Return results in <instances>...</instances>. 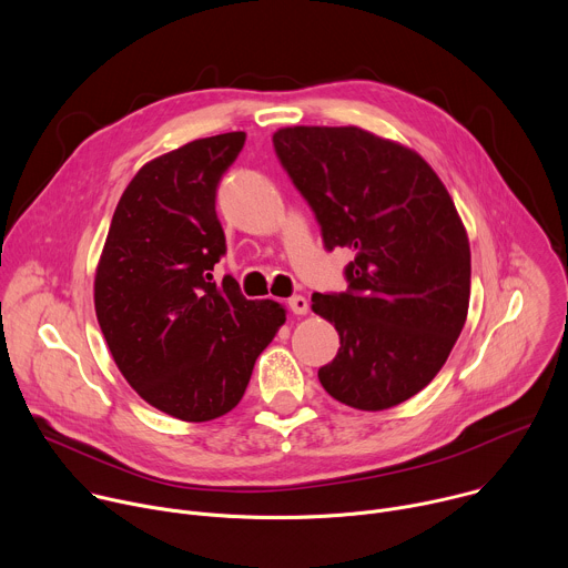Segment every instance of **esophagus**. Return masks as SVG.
Here are the masks:
<instances>
[{
  "label": "esophagus",
  "instance_id": "1",
  "mask_svg": "<svg viewBox=\"0 0 568 568\" xmlns=\"http://www.w3.org/2000/svg\"><path fill=\"white\" fill-rule=\"evenodd\" d=\"M287 305H290V310H292L296 316H303V314H307V310H310V303H307L305 296H292Z\"/></svg>",
  "mask_w": 568,
  "mask_h": 568
}]
</instances>
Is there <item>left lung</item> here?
<instances>
[{
	"instance_id": "8db88e82",
	"label": "left lung",
	"mask_w": 568,
	"mask_h": 568,
	"mask_svg": "<svg viewBox=\"0 0 568 568\" xmlns=\"http://www.w3.org/2000/svg\"><path fill=\"white\" fill-rule=\"evenodd\" d=\"M274 148L326 250H355L348 292L312 294L342 344L318 382L353 409H390L438 375L465 326V224L434 169L397 141L357 125H292L274 132Z\"/></svg>"
}]
</instances>
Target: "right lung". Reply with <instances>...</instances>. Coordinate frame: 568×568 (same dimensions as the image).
Instances as JSON below:
<instances>
[{
	"label": "right lung",
	"instance_id": "add662e5",
	"mask_svg": "<svg viewBox=\"0 0 568 568\" xmlns=\"http://www.w3.org/2000/svg\"><path fill=\"white\" fill-rule=\"evenodd\" d=\"M245 139H195L141 166L97 265V316L119 371L150 407L184 423L235 407L287 314L272 298H245L231 276L213 278L226 252L215 189Z\"/></svg>",
	"mask_w": 568,
	"mask_h": 568
}]
</instances>
